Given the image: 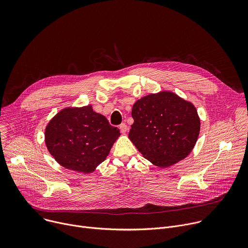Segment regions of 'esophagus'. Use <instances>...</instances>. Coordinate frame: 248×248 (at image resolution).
Here are the masks:
<instances>
[{
    "instance_id": "34e87169",
    "label": "esophagus",
    "mask_w": 248,
    "mask_h": 248,
    "mask_svg": "<svg viewBox=\"0 0 248 248\" xmlns=\"http://www.w3.org/2000/svg\"><path fill=\"white\" fill-rule=\"evenodd\" d=\"M120 129H121V132L124 134V133L127 132V129H128V128H127V125H126L125 124H122L120 125Z\"/></svg>"
}]
</instances>
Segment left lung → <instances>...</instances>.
<instances>
[{
	"instance_id": "left-lung-1",
	"label": "left lung",
	"mask_w": 248,
	"mask_h": 248,
	"mask_svg": "<svg viewBox=\"0 0 248 248\" xmlns=\"http://www.w3.org/2000/svg\"><path fill=\"white\" fill-rule=\"evenodd\" d=\"M131 116L134 123L128 138L145 159L168 168L186 158L200 132L195 106L168 90L137 100Z\"/></svg>"
}]
</instances>
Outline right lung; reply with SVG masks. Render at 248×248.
I'll return each instance as SVG.
<instances>
[{
	"label": "right lung",
	"mask_w": 248,
	"mask_h": 248,
	"mask_svg": "<svg viewBox=\"0 0 248 248\" xmlns=\"http://www.w3.org/2000/svg\"><path fill=\"white\" fill-rule=\"evenodd\" d=\"M120 129L112 126L92 106L66 107L55 115L45 128V143L63 168L90 173L105 161Z\"/></svg>",
	"instance_id": "obj_1"
}]
</instances>
